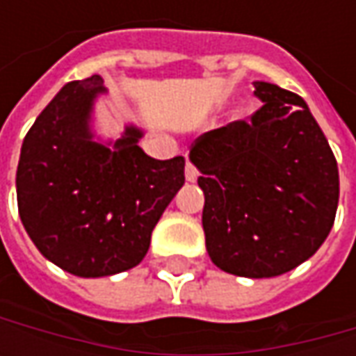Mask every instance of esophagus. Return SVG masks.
Segmentation results:
<instances>
[{"mask_svg":"<svg viewBox=\"0 0 356 356\" xmlns=\"http://www.w3.org/2000/svg\"><path fill=\"white\" fill-rule=\"evenodd\" d=\"M186 180L188 182H196L198 180V170L190 162H186Z\"/></svg>","mask_w":356,"mask_h":356,"instance_id":"obj_1","label":"esophagus"}]
</instances>
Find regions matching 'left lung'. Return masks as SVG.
I'll list each match as a JSON object with an SVG mask.
<instances>
[{
    "mask_svg": "<svg viewBox=\"0 0 356 356\" xmlns=\"http://www.w3.org/2000/svg\"><path fill=\"white\" fill-rule=\"evenodd\" d=\"M264 106L252 122L200 136L190 150L204 192L208 255L222 271L261 280L307 261L327 239L339 168L307 103L255 81Z\"/></svg>",
    "mask_w": 356,
    "mask_h": 356,
    "instance_id": "1",
    "label": "left lung"
}]
</instances>
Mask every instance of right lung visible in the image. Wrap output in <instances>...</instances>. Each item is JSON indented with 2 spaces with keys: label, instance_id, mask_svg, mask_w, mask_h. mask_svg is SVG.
Masks as SVG:
<instances>
[{
  "label": "right lung",
  "instance_id": "add662e5",
  "mask_svg": "<svg viewBox=\"0 0 356 356\" xmlns=\"http://www.w3.org/2000/svg\"><path fill=\"white\" fill-rule=\"evenodd\" d=\"M108 89L99 75L71 81L21 144L15 188L21 224L51 264L76 277H108L144 259L162 212L184 186V158H150L146 130L118 138L95 129Z\"/></svg>",
  "mask_w": 356,
  "mask_h": 356
}]
</instances>
